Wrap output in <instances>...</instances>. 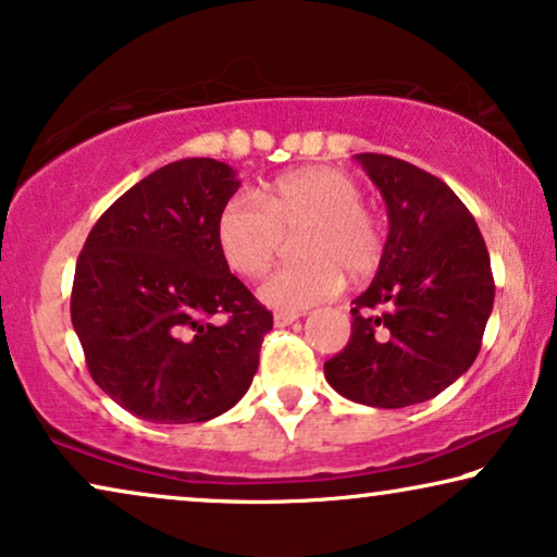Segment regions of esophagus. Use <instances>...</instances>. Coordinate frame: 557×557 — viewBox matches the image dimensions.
<instances>
[{"label": "esophagus", "mask_w": 557, "mask_h": 557, "mask_svg": "<svg viewBox=\"0 0 557 557\" xmlns=\"http://www.w3.org/2000/svg\"><path fill=\"white\" fill-rule=\"evenodd\" d=\"M299 317H301L299 311H276V314H273V324L288 326V324H294Z\"/></svg>", "instance_id": "esophagus-1"}]
</instances>
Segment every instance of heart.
Wrapping results in <instances>:
<instances>
[{
	"instance_id": "b5f03b06",
	"label": "heart",
	"mask_w": 557,
	"mask_h": 557,
	"mask_svg": "<svg viewBox=\"0 0 557 557\" xmlns=\"http://www.w3.org/2000/svg\"><path fill=\"white\" fill-rule=\"evenodd\" d=\"M296 238L301 258L281 265L261 286L273 309L299 311L342 292L352 281L375 276L385 256V231L377 212L362 202V189L345 170L311 164L286 172L261 200L233 195L218 212L215 238L225 263L246 278H258Z\"/></svg>"
}]
</instances>
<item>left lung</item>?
<instances>
[{
	"mask_svg": "<svg viewBox=\"0 0 557 557\" xmlns=\"http://www.w3.org/2000/svg\"><path fill=\"white\" fill-rule=\"evenodd\" d=\"M387 205L391 231L347 347L324 362L345 398L372 408L431 400L471 368L494 304L490 250L454 189L387 154L355 157Z\"/></svg>",
	"mask_w": 557,
	"mask_h": 557,
	"instance_id": "1",
	"label": "left lung"
}]
</instances>
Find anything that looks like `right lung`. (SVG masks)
Here are the masks:
<instances>
[{"label": "right lung", "instance_id": "right-lung-1", "mask_svg": "<svg viewBox=\"0 0 557 557\" xmlns=\"http://www.w3.org/2000/svg\"><path fill=\"white\" fill-rule=\"evenodd\" d=\"M238 187L218 159L166 164L98 218L75 263L71 319L90 377L144 421H210L253 383L273 314L215 238Z\"/></svg>", "mask_w": 557, "mask_h": 557}]
</instances>
